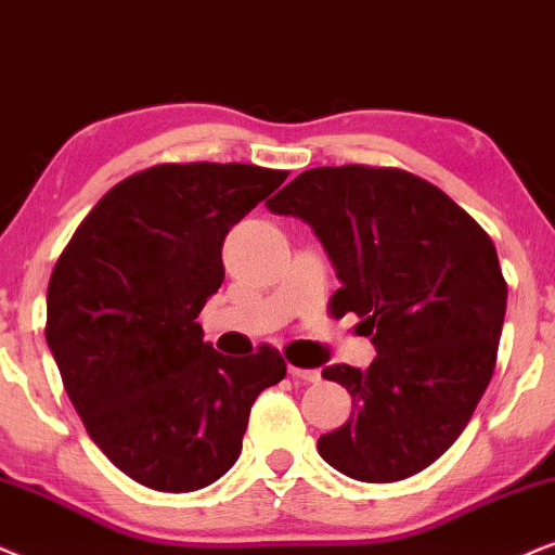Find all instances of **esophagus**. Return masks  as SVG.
<instances>
[{"label":"esophagus","mask_w":555,"mask_h":555,"mask_svg":"<svg viewBox=\"0 0 555 555\" xmlns=\"http://www.w3.org/2000/svg\"><path fill=\"white\" fill-rule=\"evenodd\" d=\"M289 376L292 378H301V382H320V371L318 369H299V366H289Z\"/></svg>","instance_id":"esophagus-1"}]
</instances>
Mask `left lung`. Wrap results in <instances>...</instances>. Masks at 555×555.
<instances>
[{
	"label": "left lung",
	"instance_id": "8db88e82",
	"mask_svg": "<svg viewBox=\"0 0 555 555\" xmlns=\"http://www.w3.org/2000/svg\"><path fill=\"white\" fill-rule=\"evenodd\" d=\"M266 207L310 222L340 279L330 312L359 314L376 346L366 371H322L348 389L353 412L320 435V455L359 481L423 472L492 382L507 310L492 237L430 181L387 166L310 168Z\"/></svg>",
	"mask_w": 555,
	"mask_h": 555
}]
</instances>
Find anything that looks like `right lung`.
Returning a JSON list of instances; mask_svg holds the SVG:
<instances>
[{"instance_id": "add662e5", "label": "right lung", "mask_w": 555, "mask_h": 555, "mask_svg": "<svg viewBox=\"0 0 555 555\" xmlns=\"http://www.w3.org/2000/svg\"><path fill=\"white\" fill-rule=\"evenodd\" d=\"M289 171L160 164L83 217L48 282L46 340L89 438L143 487L194 492L235 464L250 406L286 376L276 348L222 356L196 322L225 279L230 228Z\"/></svg>"}]
</instances>
